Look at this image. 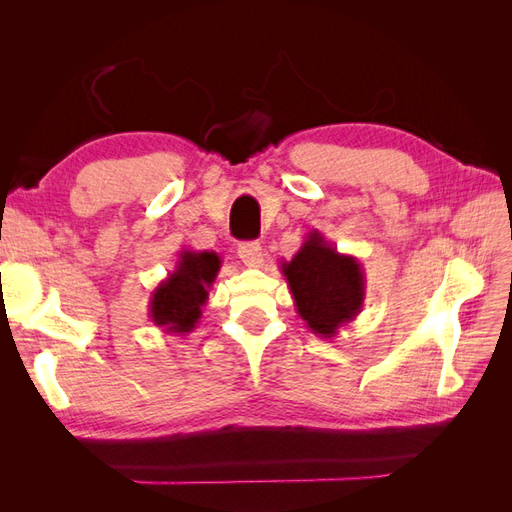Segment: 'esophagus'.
<instances>
[{"instance_id":"obj_1","label":"esophagus","mask_w":512,"mask_h":512,"mask_svg":"<svg viewBox=\"0 0 512 512\" xmlns=\"http://www.w3.org/2000/svg\"><path fill=\"white\" fill-rule=\"evenodd\" d=\"M239 258L243 260V265L250 269H258L262 267V262H265V258H262V247L256 241L239 243Z\"/></svg>"}]
</instances>
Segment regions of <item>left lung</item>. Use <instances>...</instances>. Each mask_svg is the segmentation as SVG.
Instances as JSON below:
<instances>
[{
    "mask_svg": "<svg viewBox=\"0 0 512 512\" xmlns=\"http://www.w3.org/2000/svg\"><path fill=\"white\" fill-rule=\"evenodd\" d=\"M280 269L297 314L314 335L331 339L361 314L365 301L361 262L350 254H339L318 230L309 232L299 252L282 262Z\"/></svg>",
    "mask_w": 512,
    "mask_h": 512,
    "instance_id": "left-lung-1",
    "label": "left lung"
}]
</instances>
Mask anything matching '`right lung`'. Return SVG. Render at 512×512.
I'll return each instance as SVG.
<instances>
[{"label":"right lung","instance_id":"right-lung-1","mask_svg":"<svg viewBox=\"0 0 512 512\" xmlns=\"http://www.w3.org/2000/svg\"><path fill=\"white\" fill-rule=\"evenodd\" d=\"M222 258L215 252L183 250L175 271L151 292L149 318L166 333L188 335L196 329L218 277Z\"/></svg>","mask_w":512,"mask_h":512}]
</instances>
